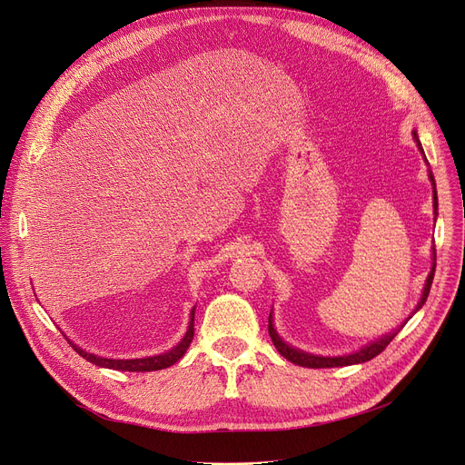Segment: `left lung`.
<instances>
[{"instance_id": "8db88e82", "label": "left lung", "mask_w": 465, "mask_h": 465, "mask_svg": "<svg viewBox=\"0 0 465 465\" xmlns=\"http://www.w3.org/2000/svg\"><path fill=\"white\" fill-rule=\"evenodd\" d=\"M414 140L418 143L420 152L423 153V148H421V144H420V140H418L416 133H414ZM430 178H431V184H433V207H435V211H437V192H435L433 174H430ZM433 275H435V254H433V268H431V272H430V275H428V279H426V287H423V294H421V298H420V304H418L416 312H418L423 304H426L430 289H431V282H433ZM268 332H270V336H272V341H273L275 350H277L282 357H285L287 361L294 362V365L308 367V369H332V367H346V365H355V362H365V361L374 359L376 355H380L383 350L388 348V344L397 336L399 331H395V332H391V334H386L383 338L372 341V344L365 346L362 350H359V351H355V353H351V355H344V357H319V355L304 353V351H300V350H294V348L287 346L285 341H282V340L277 336V332H275V329H273V325H272V315H270Z\"/></svg>"}]
</instances>
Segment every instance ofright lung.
<instances>
[{
  "label": "right lung",
  "instance_id": "add662e5",
  "mask_svg": "<svg viewBox=\"0 0 465 465\" xmlns=\"http://www.w3.org/2000/svg\"><path fill=\"white\" fill-rule=\"evenodd\" d=\"M195 308L192 310V317H190V325L186 331V336L180 340V344L174 346L171 351L163 353V355H153V357H144V359H106V357H98L93 353L84 351L82 348L74 346L70 341V346L82 355L84 359H87L89 362L96 367H104V369H114V371H129V372H150V371H161V369H167L171 365L183 357L186 353V350L190 348L192 340H193V313Z\"/></svg>",
  "mask_w": 465,
  "mask_h": 465
}]
</instances>
